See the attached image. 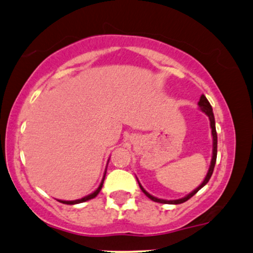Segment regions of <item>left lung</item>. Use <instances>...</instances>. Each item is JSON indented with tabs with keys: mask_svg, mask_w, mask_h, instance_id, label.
Segmentation results:
<instances>
[{
	"mask_svg": "<svg viewBox=\"0 0 253 253\" xmlns=\"http://www.w3.org/2000/svg\"><path fill=\"white\" fill-rule=\"evenodd\" d=\"M198 106H200L201 111L204 112V113L207 114L208 117H209V120H210V127H211V134H212V159H211V164H210V167H209V170H208V174L206 178H204V181L201 183L198 187L195 189L194 191H191L190 194H188L187 196L183 197V198H180V200H172V201H168V200H161V198H158V197H154L152 196V195L147 193V191L143 189V187L141 184H140V182L137 181V183L140 185V189L142 190V193L146 195L147 197L150 198L152 201H154V202H159V203H166V204H181L185 202V201H188L189 198H191L194 196L195 194L197 193L198 190L201 189V188H203L204 185H206L208 182H209L210 177H211L212 172H213V168H215V164H216V159H217V133H216V126H215V117H213V112H212V107L211 105H210L209 101H208V99L206 98V95L202 94L200 98V101H198Z\"/></svg>",
	"mask_w": 253,
	"mask_h": 253,
	"instance_id": "1",
	"label": "left lung"
}]
</instances>
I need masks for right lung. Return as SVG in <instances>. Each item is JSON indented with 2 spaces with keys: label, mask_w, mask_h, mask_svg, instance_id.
<instances>
[{
  "label": "right lung",
  "mask_w": 253,
  "mask_h": 253,
  "mask_svg": "<svg viewBox=\"0 0 253 253\" xmlns=\"http://www.w3.org/2000/svg\"><path fill=\"white\" fill-rule=\"evenodd\" d=\"M105 175H106V171H105L104 177H103V180H101V183H100V185H99V187H98V189L95 190V191H93V193H92V194H89V195H87V196L81 198V200H76V201H62V200H59V202H60V203H64V204H70V206H72V204L83 203V202H86V201H88V200H92V198H94L99 193H100L101 188H103V184H104Z\"/></svg>",
  "instance_id": "1"
}]
</instances>
